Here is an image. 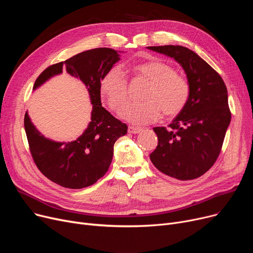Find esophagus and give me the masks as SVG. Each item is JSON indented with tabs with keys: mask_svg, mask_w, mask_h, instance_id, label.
Returning <instances> with one entry per match:
<instances>
[{
	"mask_svg": "<svg viewBox=\"0 0 253 253\" xmlns=\"http://www.w3.org/2000/svg\"><path fill=\"white\" fill-rule=\"evenodd\" d=\"M141 131H142V129L138 128V127H134V126H129L128 127V132L131 134H137V133H140Z\"/></svg>",
	"mask_w": 253,
	"mask_h": 253,
	"instance_id": "34e87169",
	"label": "esophagus"
}]
</instances>
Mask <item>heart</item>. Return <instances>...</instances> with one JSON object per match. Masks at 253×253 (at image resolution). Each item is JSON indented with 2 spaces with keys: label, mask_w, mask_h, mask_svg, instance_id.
Instances as JSON below:
<instances>
[{
  "label": "heart",
  "mask_w": 253,
  "mask_h": 253,
  "mask_svg": "<svg viewBox=\"0 0 253 253\" xmlns=\"http://www.w3.org/2000/svg\"><path fill=\"white\" fill-rule=\"evenodd\" d=\"M136 78L148 81L141 93L140 102L124 106L121 117L134 125L158 121L164 113L176 117L187 108L191 97V85L184 76L175 72L171 64L162 60H150L133 65ZM100 92L113 111L126 103L129 95L128 80L119 66H112L100 80Z\"/></svg>",
  "instance_id": "heart-1"
}]
</instances>
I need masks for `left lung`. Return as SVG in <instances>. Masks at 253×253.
Segmentation results:
<instances>
[{"instance_id": "left-lung-1", "label": "left lung", "mask_w": 253, "mask_h": 253, "mask_svg": "<svg viewBox=\"0 0 253 253\" xmlns=\"http://www.w3.org/2000/svg\"><path fill=\"white\" fill-rule=\"evenodd\" d=\"M148 48L173 57L191 85L187 108L168 128H154L158 145L151 161L164 174L179 180L200 177L217 160L231 122L227 86L215 70L187 47Z\"/></svg>"}]
</instances>
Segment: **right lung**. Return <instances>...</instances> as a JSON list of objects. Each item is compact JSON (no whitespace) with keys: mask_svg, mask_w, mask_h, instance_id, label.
I'll return each mask as SVG.
<instances>
[{"mask_svg":"<svg viewBox=\"0 0 253 253\" xmlns=\"http://www.w3.org/2000/svg\"><path fill=\"white\" fill-rule=\"evenodd\" d=\"M119 59L118 52L112 48L91 49L48 66L36 80L34 89L65 70L87 86L93 104L88 128L71 142L44 137L25 113L24 129L36 166L63 188L83 189L95 183L112 163L115 142L127 133V125L106 111L100 101V80Z\"/></svg>","mask_w":253,"mask_h":253,"instance_id":"1","label":"right lung"}]
</instances>
